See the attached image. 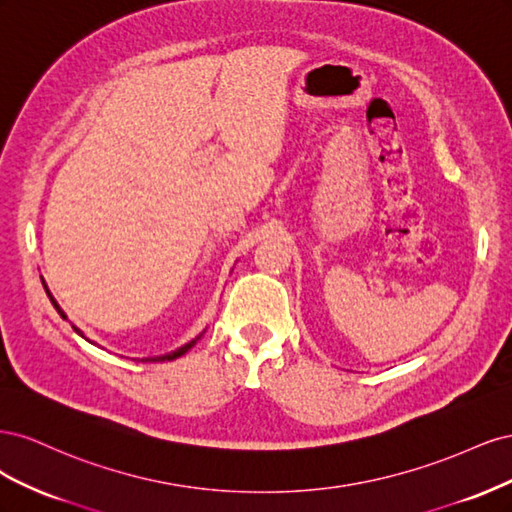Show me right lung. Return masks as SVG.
I'll list each match as a JSON object with an SVG mask.
<instances>
[{"label": "right lung", "instance_id": "obj_1", "mask_svg": "<svg viewBox=\"0 0 512 512\" xmlns=\"http://www.w3.org/2000/svg\"><path fill=\"white\" fill-rule=\"evenodd\" d=\"M44 290H46V294H49V299H51V303L55 305V309H57V314H59L61 318H66V314H64V312H61V307H59V305H57V301L53 299V294L49 292V288H46V284H44ZM72 329H74L76 333H79L81 337H85V335H83V333H81L79 329H76V327H72ZM196 342H198V337H196V339H192V342H190V344H185V346H181V348H179V350H175V352H170V354H164V356H153V359H141V361H143V363H147V361H153V363H156V361H173V359H177V356H181V354H185V352H188V350H190V348H192V346H194Z\"/></svg>", "mask_w": 512, "mask_h": 512}]
</instances>
